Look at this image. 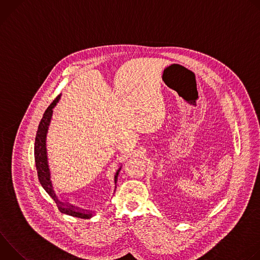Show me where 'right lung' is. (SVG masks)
<instances>
[{
    "instance_id": "obj_1",
    "label": "right lung",
    "mask_w": 260,
    "mask_h": 260,
    "mask_svg": "<svg viewBox=\"0 0 260 260\" xmlns=\"http://www.w3.org/2000/svg\"><path fill=\"white\" fill-rule=\"evenodd\" d=\"M60 99V94L57 95L54 101L49 105V107L46 109L45 113L40 121L38 131H37V135H36V140H35V164H36V169H37V173H38V178L39 181L41 183V185L43 186V188L46 190V192L52 198V200L55 202L59 212L70 215V216H74V217H78V218H82V219H89L92 214L84 211V210H79L78 208H75L72 205H66L62 204L61 202H59L57 200V198L55 197L53 190H52V185H51V181H50V173H49V168H48V164H47V152H46V134L48 131V126L50 123V119L52 116V109L55 107L56 103L59 101ZM120 172V168L119 170L116 172L115 174V182L117 181V177L118 174Z\"/></svg>"
}]
</instances>
